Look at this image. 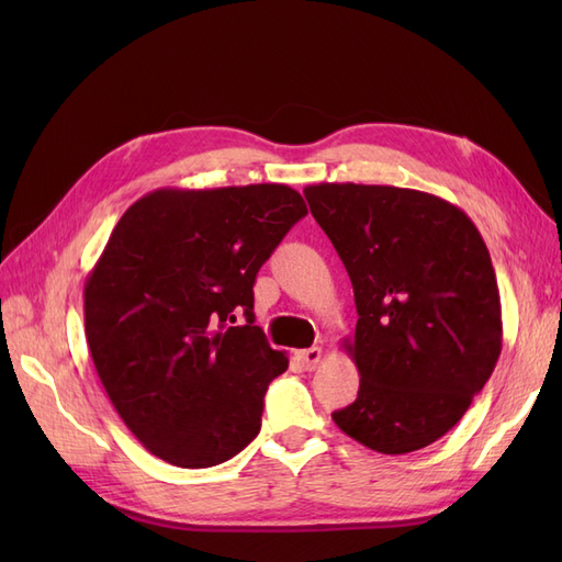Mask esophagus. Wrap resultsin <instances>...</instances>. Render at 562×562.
<instances>
[{
  "instance_id": "esophagus-1",
  "label": "esophagus",
  "mask_w": 562,
  "mask_h": 562,
  "mask_svg": "<svg viewBox=\"0 0 562 562\" xmlns=\"http://www.w3.org/2000/svg\"><path fill=\"white\" fill-rule=\"evenodd\" d=\"M295 363L302 370H314L321 363V349L318 347H310V349L295 351Z\"/></svg>"
}]
</instances>
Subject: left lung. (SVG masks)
<instances>
[{
	"mask_svg": "<svg viewBox=\"0 0 562 562\" xmlns=\"http://www.w3.org/2000/svg\"><path fill=\"white\" fill-rule=\"evenodd\" d=\"M353 285L345 345L359 396L333 419L382 454L431 446L469 411L502 353V302L481 232L450 201L391 184L304 187Z\"/></svg>",
	"mask_w": 562,
	"mask_h": 562,
	"instance_id": "obj_1",
	"label": "left lung"
}]
</instances>
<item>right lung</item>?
Returning <instances> with one entry per match:
<instances>
[{"label":"right lung","instance_id":"add662e5","mask_svg":"<svg viewBox=\"0 0 562 562\" xmlns=\"http://www.w3.org/2000/svg\"><path fill=\"white\" fill-rule=\"evenodd\" d=\"M304 215L288 184L164 187L112 229L83 285L87 342L114 411L164 462L215 467L258 436L288 359L255 326L252 283Z\"/></svg>","mask_w":562,"mask_h":562}]
</instances>
